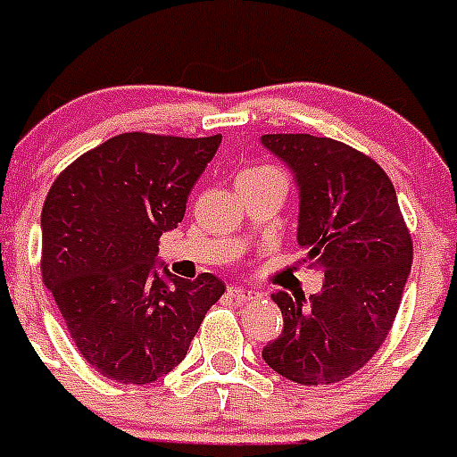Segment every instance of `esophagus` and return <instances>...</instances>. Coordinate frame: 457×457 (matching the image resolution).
<instances>
[{"instance_id": "34e87169", "label": "esophagus", "mask_w": 457, "mask_h": 457, "mask_svg": "<svg viewBox=\"0 0 457 457\" xmlns=\"http://www.w3.org/2000/svg\"><path fill=\"white\" fill-rule=\"evenodd\" d=\"M228 295L235 300H251L255 295L253 288L244 287V284H229L228 287Z\"/></svg>"}]
</instances>
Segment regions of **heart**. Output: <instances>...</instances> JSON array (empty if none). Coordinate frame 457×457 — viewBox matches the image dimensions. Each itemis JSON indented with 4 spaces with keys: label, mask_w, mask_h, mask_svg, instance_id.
<instances>
[{
    "label": "heart",
    "mask_w": 457,
    "mask_h": 457,
    "mask_svg": "<svg viewBox=\"0 0 457 457\" xmlns=\"http://www.w3.org/2000/svg\"><path fill=\"white\" fill-rule=\"evenodd\" d=\"M255 170H267V166H262V169H248L244 170V173H255Z\"/></svg>",
    "instance_id": "b5f03b06"
}]
</instances>
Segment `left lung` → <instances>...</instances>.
I'll use <instances>...</instances> for the list:
<instances>
[{
    "label": "left lung",
    "mask_w": 457,
    "mask_h": 457,
    "mask_svg": "<svg viewBox=\"0 0 457 457\" xmlns=\"http://www.w3.org/2000/svg\"><path fill=\"white\" fill-rule=\"evenodd\" d=\"M298 187L303 262L324 274L310 295L272 293L284 328L262 347L279 376L331 385L352 376L387 337L413 262L392 180L370 157L310 133L261 136Z\"/></svg>",
    "instance_id": "1"
}]
</instances>
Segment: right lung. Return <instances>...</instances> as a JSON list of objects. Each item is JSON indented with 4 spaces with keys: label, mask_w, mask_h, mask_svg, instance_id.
Instances as JSON below:
<instances>
[{
    "label": "right lung",
    "mask_w": 457,
    "mask_h": 457,
    "mask_svg": "<svg viewBox=\"0 0 457 457\" xmlns=\"http://www.w3.org/2000/svg\"><path fill=\"white\" fill-rule=\"evenodd\" d=\"M222 136L121 133L55 178L42 209V277L77 350L117 383L145 385L183 361L216 274L178 279L159 237L178 228Z\"/></svg>",
    "instance_id": "1"
}]
</instances>
